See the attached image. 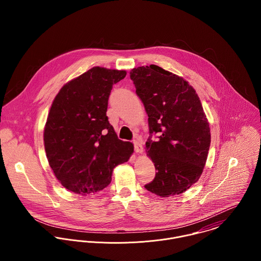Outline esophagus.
Listing matches in <instances>:
<instances>
[{
	"mask_svg": "<svg viewBox=\"0 0 261 261\" xmlns=\"http://www.w3.org/2000/svg\"><path fill=\"white\" fill-rule=\"evenodd\" d=\"M134 146H135V151H136L137 153H143L144 148H143V146L141 145L140 142L135 141V142H134Z\"/></svg>",
	"mask_w": 261,
	"mask_h": 261,
	"instance_id": "esophagus-1",
	"label": "esophagus"
}]
</instances>
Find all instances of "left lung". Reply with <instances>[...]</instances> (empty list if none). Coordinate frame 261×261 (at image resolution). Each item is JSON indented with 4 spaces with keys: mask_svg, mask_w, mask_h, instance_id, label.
<instances>
[{
    "mask_svg": "<svg viewBox=\"0 0 261 261\" xmlns=\"http://www.w3.org/2000/svg\"><path fill=\"white\" fill-rule=\"evenodd\" d=\"M129 76L148 113L149 134L159 135L146 143L158 172L145 188L163 198L180 195L199 180L210 148L200 98L183 77L153 64L134 68Z\"/></svg>",
    "mask_w": 261,
    "mask_h": 261,
    "instance_id": "1",
    "label": "left lung"
}]
</instances>
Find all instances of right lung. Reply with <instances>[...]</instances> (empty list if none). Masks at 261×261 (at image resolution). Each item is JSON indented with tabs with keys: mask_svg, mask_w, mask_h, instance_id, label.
<instances>
[{
	"mask_svg": "<svg viewBox=\"0 0 261 261\" xmlns=\"http://www.w3.org/2000/svg\"><path fill=\"white\" fill-rule=\"evenodd\" d=\"M125 70L95 66L64 84L44 127V147L55 177L81 195L109 186L113 169L128 161L134 145L117 139L107 116L112 85Z\"/></svg>",
	"mask_w": 261,
	"mask_h": 261,
	"instance_id": "1",
	"label": "right lung"
}]
</instances>
